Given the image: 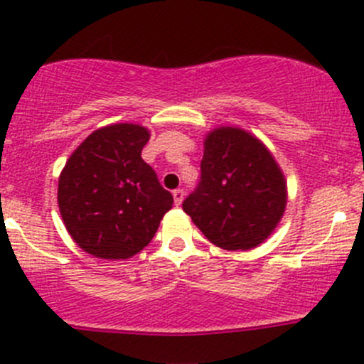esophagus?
Here are the masks:
<instances>
[{
    "instance_id": "1",
    "label": "esophagus",
    "mask_w": 364,
    "mask_h": 364,
    "mask_svg": "<svg viewBox=\"0 0 364 364\" xmlns=\"http://www.w3.org/2000/svg\"><path fill=\"white\" fill-rule=\"evenodd\" d=\"M173 200L175 205H181L183 201V189H175L173 191Z\"/></svg>"
}]
</instances>
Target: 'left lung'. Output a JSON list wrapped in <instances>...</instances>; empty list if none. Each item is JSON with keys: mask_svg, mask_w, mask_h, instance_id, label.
Here are the masks:
<instances>
[{"mask_svg": "<svg viewBox=\"0 0 364 364\" xmlns=\"http://www.w3.org/2000/svg\"><path fill=\"white\" fill-rule=\"evenodd\" d=\"M201 175L182 208L217 247L254 249L286 210V181L268 149L238 127L213 129L205 140Z\"/></svg>", "mask_w": 364, "mask_h": 364, "instance_id": "8db88e82", "label": "left lung"}]
</instances>
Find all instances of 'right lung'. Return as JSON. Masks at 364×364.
<instances>
[{
	"label": "right lung",
	"instance_id": "add662e5",
	"mask_svg": "<svg viewBox=\"0 0 364 364\" xmlns=\"http://www.w3.org/2000/svg\"><path fill=\"white\" fill-rule=\"evenodd\" d=\"M149 131L114 124L89 134L66 161L58 203L80 249L103 259H127L151 243L173 205L154 168L141 159Z\"/></svg>",
	"mask_w": 364,
	"mask_h": 364
}]
</instances>
